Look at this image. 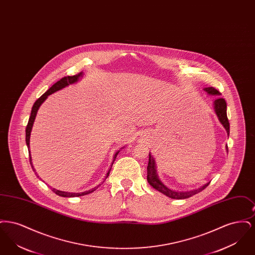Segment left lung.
I'll return each mask as SVG.
<instances>
[{
  "label": "left lung",
  "mask_w": 255,
  "mask_h": 255,
  "mask_svg": "<svg viewBox=\"0 0 255 255\" xmlns=\"http://www.w3.org/2000/svg\"><path fill=\"white\" fill-rule=\"evenodd\" d=\"M204 91L210 96H220V93L213 87L204 88ZM214 110H215V113L218 117L219 121L225 127L228 134H230V122H229L228 116H227V102H226V100L222 97H218L214 101ZM227 150H228V145H227ZM147 181L151 186H153L155 189H157L160 193L169 197L171 199H177V200L187 199V198H189L193 195L201 192L202 190H204L206 188L210 182H207L206 184H204L203 186H201L197 189L189 190V191L172 190V189L168 188L166 185H164L159 180L158 174H157V170H156L155 159L153 158V156H151L150 153H149V161H148V166H147Z\"/></svg>",
  "instance_id": "1"
}]
</instances>
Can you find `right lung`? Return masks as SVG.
Returning a JSON list of instances; mask_svg holds the SVG:
<instances>
[{
  "instance_id": "right-lung-1",
  "label": "right lung",
  "mask_w": 255,
  "mask_h": 255,
  "mask_svg": "<svg viewBox=\"0 0 255 255\" xmlns=\"http://www.w3.org/2000/svg\"><path fill=\"white\" fill-rule=\"evenodd\" d=\"M83 75V73H79L78 74H75V75H73V76H65V77H63V78H61L59 81H57L55 84H53V85L51 86L50 88H49V90L43 95V96H41V97H39L38 99H37L36 101L34 102V104H33V106H32V109H31V113H30V117H29V120H28V122H27V125H26V128H25V142H26V145H27V148H28V153H29V161H30V164H31V167H32V169L33 171H35V169L33 168V165H32V162H31V157H30V151H29V137H30V132H31V129H32V126H33V123H34V120H35V117H36L37 112H38V109H39V107L41 106V104L48 98L49 95H51V94H53V93H55V92H57V91H59L61 89H63V88H65V87H67V86L71 85V84H73V83H75V82H77L78 80H79V78L81 77ZM123 148V147H122ZM120 153V150L118 151V152H116V154H115V156H114V160H113V162H112V165H111V167H110L109 171H108V173H107V175H106V177H105V179H104V181L108 178V176H109L110 171L112 169V166H113V163H114V161H115V159L117 158V156H118V154ZM37 177H39V176H37ZM103 181V182H104ZM100 184H98L97 186L96 187H94V188H92V189H90V190H87V191H84V192H80V193H71V192H65V191H60V190H57V189H55V188H52V191L55 193V194L58 195V196H61V197H68V198H71V197H79V196H84V195L89 194V193H92V192H94L95 190H97V187L99 186Z\"/></svg>"
}]
</instances>
